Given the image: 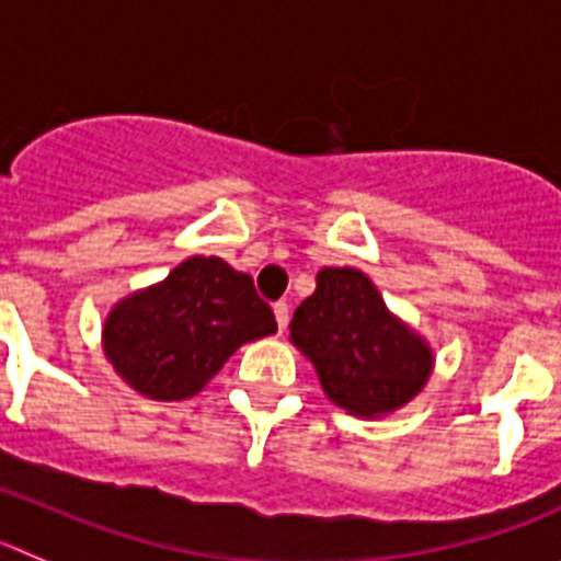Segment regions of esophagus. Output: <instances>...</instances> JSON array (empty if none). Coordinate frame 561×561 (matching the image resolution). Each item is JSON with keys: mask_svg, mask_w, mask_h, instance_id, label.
<instances>
[{"mask_svg": "<svg viewBox=\"0 0 561 561\" xmlns=\"http://www.w3.org/2000/svg\"><path fill=\"white\" fill-rule=\"evenodd\" d=\"M274 316H276V323H279V329H287V321H290V307H287V301H276Z\"/></svg>", "mask_w": 561, "mask_h": 561, "instance_id": "1", "label": "esophagus"}]
</instances>
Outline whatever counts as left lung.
Segmentation results:
<instances>
[{
	"label": "left lung",
	"mask_w": 561,
	"mask_h": 561,
	"mask_svg": "<svg viewBox=\"0 0 561 561\" xmlns=\"http://www.w3.org/2000/svg\"><path fill=\"white\" fill-rule=\"evenodd\" d=\"M296 307L290 340L316 365L323 392L354 415H385L415 399L432 374V348L392 318L357 268H323Z\"/></svg>",
	"instance_id": "left-lung-1"
}]
</instances>
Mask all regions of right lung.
Returning a JSON list of instances; mask_svg holds the SVG:
<instances>
[{"label": "right lung", "instance_id": "right-lung-1", "mask_svg": "<svg viewBox=\"0 0 561 561\" xmlns=\"http://www.w3.org/2000/svg\"><path fill=\"white\" fill-rule=\"evenodd\" d=\"M276 332L249 274L191 256L165 282L115 305L104 354L129 387L157 401L191 399L249 340Z\"/></svg>", "mask_w": 561, "mask_h": 561}]
</instances>
